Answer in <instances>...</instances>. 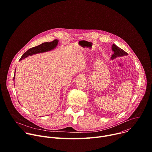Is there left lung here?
Wrapping results in <instances>:
<instances>
[{"instance_id":"1","label":"left lung","mask_w":152,"mask_h":152,"mask_svg":"<svg viewBox=\"0 0 152 152\" xmlns=\"http://www.w3.org/2000/svg\"><path fill=\"white\" fill-rule=\"evenodd\" d=\"M112 50L114 52V54H113L112 58H116V57H119V56H124L125 55H127V53L123 49H122L121 48H119L118 46H117L115 45H113L112 46Z\"/></svg>"}]
</instances>
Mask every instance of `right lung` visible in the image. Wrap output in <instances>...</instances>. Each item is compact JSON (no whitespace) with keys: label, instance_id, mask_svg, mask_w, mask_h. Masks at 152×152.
<instances>
[{"label":"right lung","instance_id":"add662e5","mask_svg":"<svg viewBox=\"0 0 152 152\" xmlns=\"http://www.w3.org/2000/svg\"><path fill=\"white\" fill-rule=\"evenodd\" d=\"M58 40L57 39H55L50 42H45L37 46L33 47L29 49L22 56V57L20 59V61L27 57L29 56H32L33 54H36L37 53L46 52V51H48V50L53 49L57 46L58 44Z\"/></svg>","mask_w":152,"mask_h":152}]
</instances>
